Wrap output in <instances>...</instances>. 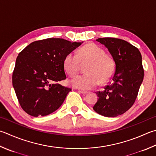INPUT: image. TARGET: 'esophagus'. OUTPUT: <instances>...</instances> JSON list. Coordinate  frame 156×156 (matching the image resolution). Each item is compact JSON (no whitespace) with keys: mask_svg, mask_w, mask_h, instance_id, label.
Listing matches in <instances>:
<instances>
[{"mask_svg":"<svg viewBox=\"0 0 156 156\" xmlns=\"http://www.w3.org/2000/svg\"><path fill=\"white\" fill-rule=\"evenodd\" d=\"M79 92H80L81 94H86L88 93L87 91H86V90H79Z\"/></svg>","mask_w":156,"mask_h":156,"instance_id":"34e87169","label":"esophagus"}]
</instances>
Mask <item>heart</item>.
<instances>
[{"mask_svg": "<svg viewBox=\"0 0 156 156\" xmlns=\"http://www.w3.org/2000/svg\"><path fill=\"white\" fill-rule=\"evenodd\" d=\"M89 62L86 74L78 75L70 81L75 87L81 90H91L110 80L115 72V64L112 59L107 56L106 52L101 47L94 43L84 45L77 54L69 53L64 59V69L70 77L77 75L81 62Z\"/></svg>", "mask_w": 156, "mask_h": 156, "instance_id": "1", "label": "heart"}]
</instances>
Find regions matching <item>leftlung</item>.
<instances>
[{
	"label": "left lung",
	"mask_w": 156,
	"mask_h": 156,
	"mask_svg": "<svg viewBox=\"0 0 156 156\" xmlns=\"http://www.w3.org/2000/svg\"><path fill=\"white\" fill-rule=\"evenodd\" d=\"M115 62V73L109 84L96 92L98 101L93 107L102 116L114 117L126 112L134 103L144 77L141 54L138 48L124 40L99 38Z\"/></svg>",
	"instance_id": "left-lung-1"
}]
</instances>
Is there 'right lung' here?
Returning <instances> with one entry per match:
<instances>
[{
  "mask_svg": "<svg viewBox=\"0 0 156 156\" xmlns=\"http://www.w3.org/2000/svg\"><path fill=\"white\" fill-rule=\"evenodd\" d=\"M81 43L49 38L31 43L20 53L12 82L26 113L33 117L45 116L62 105L71 89L55 83L66 78L64 58Z\"/></svg>",
  "mask_w": 156,
  "mask_h": 156,
  "instance_id": "add662e5",
  "label": "right lung"
}]
</instances>
